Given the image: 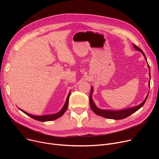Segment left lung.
<instances>
[{"instance_id":"obj_1","label":"left lung","mask_w":159,"mask_h":159,"mask_svg":"<svg viewBox=\"0 0 159 159\" xmlns=\"http://www.w3.org/2000/svg\"><path fill=\"white\" fill-rule=\"evenodd\" d=\"M133 46L135 48V49H137V51L141 52L143 53V55L144 56L145 59L147 61L146 59V57L144 53V52L142 51V49L137 47L136 45L133 44ZM148 68H149V77L151 79V75H150V68H149V66L148 64ZM150 80V79H149ZM93 88L91 87V93H90V95H89V104H90V106L91 110H93V111L96 113L97 115H99V116H103L104 118H107V119H114V120H120V119H123L128 117L129 115H131V114L134 113L135 112H136L137 110H139L141 107H143V105L144 104V103L146 102L147 98L148 97V94L147 95L146 98L144 101L142 102L141 104H140L139 106H134V107H132L130 108H127V109H124L122 110H118V111H113V110H101V109H99L98 108L96 105L95 104L93 99H92V93H93Z\"/></svg>"}]
</instances>
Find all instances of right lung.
<instances>
[{
	"label": "right lung",
	"mask_w": 159,
	"mask_h": 159,
	"mask_svg": "<svg viewBox=\"0 0 159 159\" xmlns=\"http://www.w3.org/2000/svg\"><path fill=\"white\" fill-rule=\"evenodd\" d=\"M70 93H71V91H70V93H69V94L68 95V97H67V98H66V102H65L63 107L61 109V110L59 111L57 113H55V114H52V115L50 114V115H42V116H35V115H31L30 113H28L27 112L24 111V110H22L21 109H19V110H21L25 114H26L28 116H30V117L33 118V119L39 120V121H40V122H46V121L54 120H55V119H57L58 118L61 117V116L66 112L67 108H68V106L69 98H70Z\"/></svg>",
	"instance_id": "add662e5"
}]
</instances>
